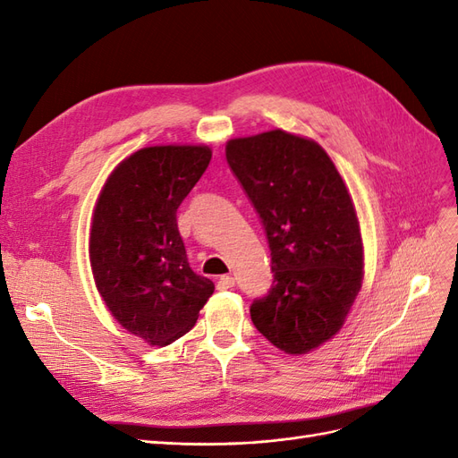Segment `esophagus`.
Here are the masks:
<instances>
[{
  "instance_id": "obj_1",
  "label": "esophagus",
  "mask_w": 458,
  "mask_h": 458,
  "mask_svg": "<svg viewBox=\"0 0 458 458\" xmlns=\"http://www.w3.org/2000/svg\"><path fill=\"white\" fill-rule=\"evenodd\" d=\"M234 286V276L233 275H221L217 279V290H229Z\"/></svg>"
}]
</instances>
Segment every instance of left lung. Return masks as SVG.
<instances>
[{
    "mask_svg": "<svg viewBox=\"0 0 458 458\" xmlns=\"http://www.w3.org/2000/svg\"><path fill=\"white\" fill-rule=\"evenodd\" d=\"M227 164L266 229L273 284L254 327L286 353L340 330L361 288L363 242L352 197L317 143L273 130L227 143Z\"/></svg>",
    "mask_w": 458,
    "mask_h": 458,
    "instance_id": "obj_1",
    "label": "left lung"
}]
</instances>
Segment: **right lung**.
<instances>
[{
	"label": "right lung",
	"instance_id": "obj_1",
	"mask_svg": "<svg viewBox=\"0 0 458 458\" xmlns=\"http://www.w3.org/2000/svg\"><path fill=\"white\" fill-rule=\"evenodd\" d=\"M208 147H148L110 174L95 206L89 258L108 311L150 345H168L197 323L214 283L189 267L177 208L197 185Z\"/></svg>",
	"mask_w": 458,
	"mask_h": 458
}]
</instances>
